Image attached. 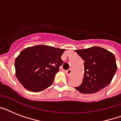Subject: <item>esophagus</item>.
Returning <instances> with one entry per match:
<instances>
[{
    "label": "esophagus",
    "mask_w": 121,
    "mask_h": 121,
    "mask_svg": "<svg viewBox=\"0 0 121 121\" xmlns=\"http://www.w3.org/2000/svg\"><path fill=\"white\" fill-rule=\"evenodd\" d=\"M71 73H72V70H71V69H69V70H68L66 72V75L68 76V77L71 75Z\"/></svg>",
    "instance_id": "obj_1"
}]
</instances>
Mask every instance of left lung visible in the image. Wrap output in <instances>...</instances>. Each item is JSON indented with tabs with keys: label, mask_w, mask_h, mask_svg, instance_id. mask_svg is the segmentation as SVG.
<instances>
[{
	"label": "left lung",
	"mask_w": 121,
	"mask_h": 121,
	"mask_svg": "<svg viewBox=\"0 0 121 121\" xmlns=\"http://www.w3.org/2000/svg\"><path fill=\"white\" fill-rule=\"evenodd\" d=\"M75 51L84 61V77L76 89L82 94H94L107 86L117 70L114 55L99 46Z\"/></svg>",
	"instance_id": "left-lung-1"
}]
</instances>
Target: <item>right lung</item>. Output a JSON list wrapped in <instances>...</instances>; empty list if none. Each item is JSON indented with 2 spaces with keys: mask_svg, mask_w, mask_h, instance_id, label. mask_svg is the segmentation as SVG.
Masks as SVG:
<instances>
[{
  "mask_svg": "<svg viewBox=\"0 0 121 121\" xmlns=\"http://www.w3.org/2000/svg\"><path fill=\"white\" fill-rule=\"evenodd\" d=\"M65 49L37 45L25 48L15 61L16 75L24 88L41 92L49 87L63 63Z\"/></svg>",
  "mask_w": 121,
  "mask_h": 121,
  "instance_id": "add662e5",
  "label": "right lung"
}]
</instances>
